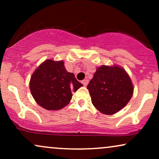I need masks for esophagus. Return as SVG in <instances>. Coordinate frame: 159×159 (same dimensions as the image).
<instances>
[{"label":"esophagus","instance_id":"34e87169","mask_svg":"<svg viewBox=\"0 0 159 159\" xmlns=\"http://www.w3.org/2000/svg\"><path fill=\"white\" fill-rule=\"evenodd\" d=\"M81 83L83 84L84 86H85V87H86V86H87V84H88V80H87V79H84V80H83V81H81Z\"/></svg>","mask_w":159,"mask_h":159}]
</instances>
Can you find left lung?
I'll list each match as a JSON object with an SVG mask.
<instances>
[{
  "label": "left lung",
  "mask_w": 159,
  "mask_h": 159,
  "mask_svg": "<svg viewBox=\"0 0 159 159\" xmlns=\"http://www.w3.org/2000/svg\"><path fill=\"white\" fill-rule=\"evenodd\" d=\"M87 87L94 107L107 115L123 109L134 92L129 74L123 67L115 64L98 67Z\"/></svg>",
  "instance_id": "left-lung-1"
}]
</instances>
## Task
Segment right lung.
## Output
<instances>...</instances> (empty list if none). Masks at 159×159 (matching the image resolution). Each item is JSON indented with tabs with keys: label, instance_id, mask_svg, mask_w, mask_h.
Wrapping results in <instances>:
<instances>
[{
	"label": "right lung",
	"instance_id": "obj_1",
	"mask_svg": "<svg viewBox=\"0 0 159 159\" xmlns=\"http://www.w3.org/2000/svg\"><path fill=\"white\" fill-rule=\"evenodd\" d=\"M30 90L36 102L48 111H58L72 99V92L83 84L67 72L63 61L48 59L40 64L30 80Z\"/></svg>",
	"mask_w": 159,
	"mask_h": 159
}]
</instances>
